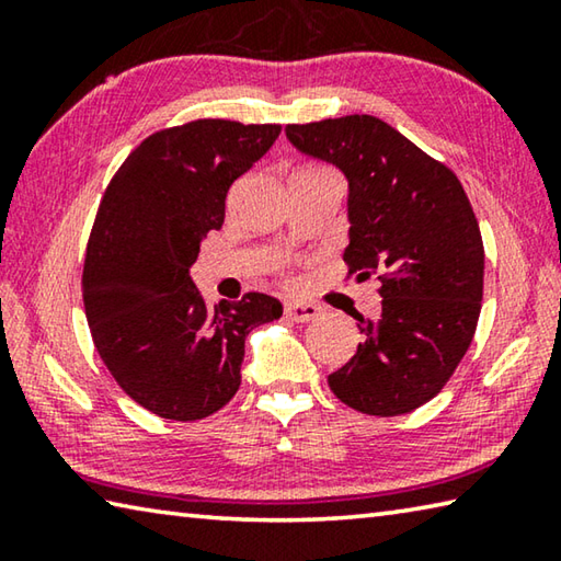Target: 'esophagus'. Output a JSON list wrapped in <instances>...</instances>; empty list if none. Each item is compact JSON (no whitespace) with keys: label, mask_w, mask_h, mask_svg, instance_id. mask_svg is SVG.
I'll return each mask as SVG.
<instances>
[{"label":"esophagus","mask_w":561,"mask_h":561,"mask_svg":"<svg viewBox=\"0 0 561 561\" xmlns=\"http://www.w3.org/2000/svg\"><path fill=\"white\" fill-rule=\"evenodd\" d=\"M284 314H287L291 321H297V324H304V321H314L321 309L317 304H309V301H291L287 304V309H284Z\"/></svg>","instance_id":"1"}]
</instances>
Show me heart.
Returning a JSON list of instances; mask_svg holds the SVG:
<instances>
[{"label":"heart","instance_id":"b5f03b06","mask_svg":"<svg viewBox=\"0 0 561 561\" xmlns=\"http://www.w3.org/2000/svg\"><path fill=\"white\" fill-rule=\"evenodd\" d=\"M321 168H307V170H301V173H319Z\"/></svg>","mask_w":561,"mask_h":561}]
</instances>
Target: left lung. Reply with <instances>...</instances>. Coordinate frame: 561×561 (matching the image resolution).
I'll use <instances>...</instances> for the list:
<instances>
[{"instance_id":"8db88e82","label":"left lung","mask_w":561,"mask_h":561,"mask_svg":"<svg viewBox=\"0 0 561 561\" xmlns=\"http://www.w3.org/2000/svg\"><path fill=\"white\" fill-rule=\"evenodd\" d=\"M304 156L348 183V247L356 279L381 274V314L358 319L364 344L329 376L341 403L368 415L411 413L448 383L480 317L485 250L453 170L376 116L287 126Z\"/></svg>"}]
</instances>
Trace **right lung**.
<instances>
[{
  "instance_id": "add662e5",
  "label": "right lung",
  "mask_w": 561,
  "mask_h": 561,
  "mask_svg": "<svg viewBox=\"0 0 561 561\" xmlns=\"http://www.w3.org/2000/svg\"><path fill=\"white\" fill-rule=\"evenodd\" d=\"M279 130L205 118L153 133L101 201L83 264L93 344L123 391L168 421L220 411L240 388L247 334L282 317L260 291L207 309L190 277L225 222L227 190Z\"/></svg>"
}]
</instances>
